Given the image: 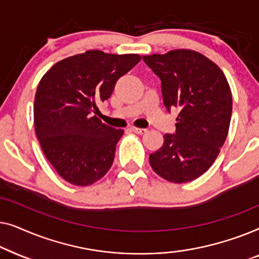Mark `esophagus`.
I'll return each instance as SVG.
<instances>
[{
	"mask_svg": "<svg viewBox=\"0 0 259 259\" xmlns=\"http://www.w3.org/2000/svg\"><path fill=\"white\" fill-rule=\"evenodd\" d=\"M131 131L137 134H145L147 132L146 128H138V127H131Z\"/></svg>",
	"mask_w": 259,
	"mask_h": 259,
	"instance_id": "1",
	"label": "esophagus"
}]
</instances>
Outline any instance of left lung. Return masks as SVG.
<instances>
[{
    "label": "left lung",
    "mask_w": 259,
    "mask_h": 259,
    "mask_svg": "<svg viewBox=\"0 0 259 259\" xmlns=\"http://www.w3.org/2000/svg\"><path fill=\"white\" fill-rule=\"evenodd\" d=\"M161 80L167 111L179 109L176 133L150 154L153 171L171 183H189L204 175L228 137L232 95L222 69L210 59L190 49L143 56Z\"/></svg>",
    "instance_id": "1"
}]
</instances>
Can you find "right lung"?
Masks as SVG:
<instances>
[{
    "instance_id": "right-lung-1",
    "label": "right lung",
    "mask_w": 259,
    "mask_h": 259,
    "mask_svg": "<svg viewBox=\"0 0 259 259\" xmlns=\"http://www.w3.org/2000/svg\"><path fill=\"white\" fill-rule=\"evenodd\" d=\"M141 60L138 54L87 51L56 62L38 82L35 132L46 158L73 185L101 179L114 160L123 130L98 118V105L111 98L120 77Z\"/></svg>"
}]
</instances>
